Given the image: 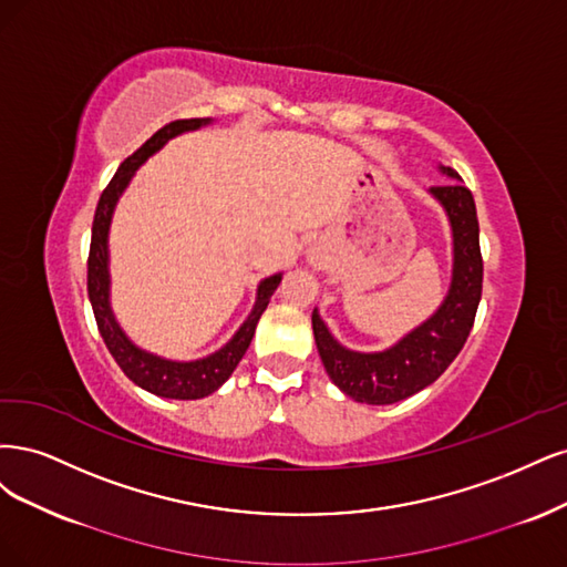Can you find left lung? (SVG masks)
Segmentation results:
<instances>
[{
	"instance_id": "obj_1",
	"label": "left lung",
	"mask_w": 567,
	"mask_h": 567,
	"mask_svg": "<svg viewBox=\"0 0 567 567\" xmlns=\"http://www.w3.org/2000/svg\"><path fill=\"white\" fill-rule=\"evenodd\" d=\"M441 172L462 181L450 167H441ZM429 193L447 214L454 254L447 297L435 313L391 349L358 353L341 346L320 320L318 310H313V334L324 370L337 386L358 403L391 405L431 386L460 355L476 320L483 291L476 203L462 184L433 186Z\"/></svg>"
}]
</instances>
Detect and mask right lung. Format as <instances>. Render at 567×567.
I'll list each match as a JSON object with an SVG mask.
<instances>
[{
	"label": "right lung",
	"mask_w": 567,
	"mask_h": 567,
	"mask_svg": "<svg viewBox=\"0 0 567 567\" xmlns=\"http://www.w3.org/2000/svg\"><path fill=\"white\" fill-rule=\"evenodd\" d=\"M212 120H176L169 122L167 126H162L159 132H155L148 141H145L141 148L126 157L115 176L111 178V184L105 186L99 207L94 214V226H91V247H89V261H86V289H89V301L91 308H94L99 332L107 346V351L115 358V362L122 368V372L130 377L136 386L145 389L148 393H155L159 398H174V400H197L214 393L221 383L233 374L237 368V362L243 360L247 353L254 330H257V322L261 313L266 310L272 291L278 289L282 272L278 276H270L261 280L257 289V303H254L249 318L243 322L240 330L235 332V337L224 346L221 351H216L203 360H193V362H176L153 355L148 351L138 349V346L122 332V327L117 324L113 308H111V272H107V233H111V218L115 212V205L124 188L130 186L132 176L141 164L155 155L164 143L169 138L184 134V132H195L199 126L209 124Z\"/></svg>",
	"instance_id": "1"
}]
</instances>
